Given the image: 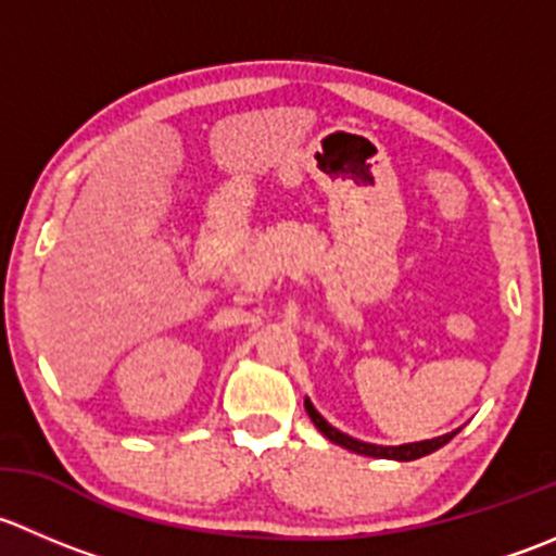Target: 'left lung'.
Listing matches in <instances>:
<instances>
[{
	"mask_svg": "<svg viewBox=\"0 0 556 556\" xmlns=\"http://www.w3.org/2000/svg\"><path fill=\"white\" fill-rule=\"evenodd\" d=\"M304 407L306 413H309L312 424L317 427V432L326 434L331 443L342 445V448L353 451V454H361V456H375V459H396V462H413V459H421V456H429L434 454L438 448H443L445 443H451L454 440L456 432L451 434H443V438H434V440H421V443H404V445H375V443H361V440L350 438V434L339 432V429H333L331 424L323 418L320 413L315 409V404L309 402V399H304Z\"/></svg>",
	"mask_w": 556,
	"mask_h": 556,
	"instance_id": "obj_1",
	"label": "left lung"
}]
</instances>
